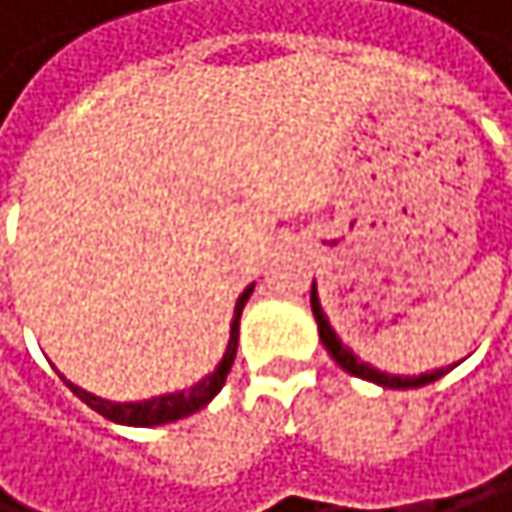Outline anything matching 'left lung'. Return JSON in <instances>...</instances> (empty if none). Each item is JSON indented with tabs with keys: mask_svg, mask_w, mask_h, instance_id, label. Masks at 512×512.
<instances>
[{
	"mask_svg": "<svg viewBox=\"0 0 512 512\" xmlns=\"http://www.w3.org/2000/svg\"><path fill=\"white\" fill-rule=\"evenodd\" d=\"M310 307H313V316H316V325H319V341L325 344V350L331 353V359L338 362L344 371H350V375L362 378V381H371V384H381V387H390V390H411V387H427L433 381H439L442 375H448L455 365H448V368H436L430 371V375H418V378H402V375H387V371H378V368H371L368 362H362L350 347L341 344V338L334 334V328L328 325L325 313H322V304H319V294H316V282L310 288Z\"/></svg>",
	"mask_w": 512,
	"mask_h": 512,
	"instance_id": "8db88e82",
	"label": "left lung"
}]
</instances>
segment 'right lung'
<instances>
[{
    "label": "right lung",
    "mask_w": 512,
    "mask_h": 512,
    "mask_svg": "<svg viewBox=\"0 0 512 512\" xmlns=\"http://www.w3.org/2000/svg\"><path fill=\"white\" fill-rule=\"evenodd\" d=\"M254 285H248L239 301H236V310H233V322H230V341H227V350H224V359L218 362V368L211 371L208 378H202L199 384H193L190 390H181V393H165V396H153V399H144V402H110V399H101L94 396L76 384H70L64 378V384L88 405L94 408L97 415H104L107 421H116V424H128V427H156V424H171V421H181L193 411L205 408L214 396L221 393V387L227 384V375L233 368V359H236V347H239V316H242V307L245 301L251 298Z\"/></svg>",
    "instance_id": "right-lung-1"
}]
</instances>
